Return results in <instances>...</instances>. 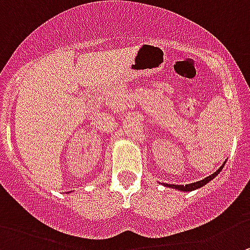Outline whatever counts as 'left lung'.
<instances>
[{
  "label": "left lung",
  "mask_w": 250,
  "mask_h": 250,
  "mask_svg": "<svg viewBox=\"0 0 250 250\" xmlns=\"http://www.w3.org/2000/svg\"><path fill=\"white\" fill-rule=\"evenodd\" d=\"M223 166H225V165H223ZM223 166H221V167L218 168V169L216 170V172L213 173V174L208 175V177H206L205 179L199 180V182H195V183H191V184H185V185H175V184H166V185H167V187H169V188H174V189L182 190V191H191V190L199 189V188H201V187H204V185H205V184H208V183L210 182V180H212L213 178H215L216 175H217L218 173H220L221 170H222Z\"/></svg>",
  "instance_id": "left-lung-1"
}]
</instances>
